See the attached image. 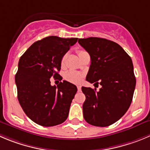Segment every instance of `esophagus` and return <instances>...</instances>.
Wrapping results in <instances>:
<instances>
[{
  "mask_svg": "<svg viewBox=\"0 0 150 150\" xmlns=\"http://www.w3.org/2000/svg\"><path fill=\"white\" fill-rule=\"evenodd\" d=\"M81 88H82V86H81L80 85H77V89H78V91H81Z\"/></svg>",
  "mask_w": 150,
  "mask_h": 150,
  "instance_id": "1",
  "label": "esophagus"
}]
</instances>
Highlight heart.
Masks as SVG:
<instances>
[{"label":"heart","instance_id":"1","mask_svg":"<svg viewBox=\"0 0 150 150\" xmlns=\"http://www.w3.org/2000/svg\"><path fill=\"white\" fill-rule=\"evenodd\" d=\"M84 52H85V51H78V55H79V57L80 56L81 54H82ZM65 59H66V54L64 55L62 57V59H61V65H62V66H64V65H65ZM82 77H83V75H82L81 73L77 72V71H67L65 74V79H66L67 81H68V82H73V83H79V82H80Z\"/></svg>","mask_w":150,"mask_h":150}]
</instances>
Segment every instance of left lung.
Instances as JSON below:
<instances>
[{
  "instance_id": "left-lung-1",
  "label": "left lung",
  "mask_w": 150,
  "mask_h": 150,
  "mask_svg": "<svg viewBox=\"0 0 150 150\" xmlns=\"http://www.w3.org/2000/svg\"><path fill=\"white\" fill-rule=\"evenodd\" d=\"M78 42L91 56L86 80L102 85L99 91L82 88L86 98L84 119L93 126H110L125 115L132 102L136 83L132 59L119 44L105 38H84Z\"/></svg>"
}]
</instances>
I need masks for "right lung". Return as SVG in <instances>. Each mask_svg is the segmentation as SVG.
Segmentation results:
<instances>
[{
    "label": "right lung",
    "instance_id": "add662e5",
    "mask_svg": "<svg viewBox=\"0 0 150 150\" xmlns=\"http://www.w3.org/2000/svg\"><path fill=\"white\" fill-rule=\"evenodd\" d=\"M77 40L47 37L34 42L20 58L15 75L18 99L27 116L38 125L56 126L68 118L76 86L65 80L52 86L50 78L62 80L58 74L61 59Z\"/></svg>",
    "mask_w": 150,
    "mask_h": 150
}]
</instances>
